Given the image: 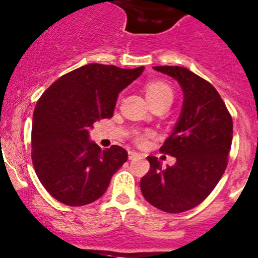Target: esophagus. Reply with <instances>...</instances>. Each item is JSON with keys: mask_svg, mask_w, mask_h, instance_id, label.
<instances>
[{"mask_svg": "<svg viewBox=\"0 0 258 258\" xmlns=\"http://www.w3.org/2000/svg\"><path fill=\"white\" fill-rule=\"evenodd\" d=\"M139 153L138 152H134V151H129V160H134V158L139 157Z\"/></svg>", "mask_w": 258, "mask_h": 258, "instance_id": "obj_1", "label": "esophagus"}]
</instances>
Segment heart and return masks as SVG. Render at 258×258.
<instances>
[{
  "mask_svg": "<svg viewBox=\"0 0 258 258\" xmlns=\"http://www.w3.org/2000/svg\"><path fill=\"white\" fill-rule=\"evenodd\" d=\"M146 96H147V100L150 101L151 106H155L157 103H167L170 106L174 100V92H172L171 87L165 82H158V80L150 82L146 86ZM148 136H150L148 133L138 134L136 137V141L138 143H143Z\"/></svg>",
  "mask_w": 258,
  "mask_h": 258,
  "instance_id": "heart-1",
  "label": "heart"
}]
</instances>
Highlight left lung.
<instances>
[{
	"label": "left lung",
	"mask_w": 258,
	"mask_h": 258,
	"mask_svg": "<svg viewBox=\"0 0 258 258\" xmlns=\"http://www.w3.org/2000/svg\"><path fill=\"white\" fill-rule=\"evenodd\" d=\"M174 78L184 94L180 116L160 151L174 156L172 166L162 167L148 156L150 170L141 179L143 197L170 214L198 206L214 190L228 165L233 120L220 94L207 80L181 66H153Z\"/></svg>",
	"instance_id": "left-lung-1"
}]
</instances>
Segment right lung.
<instances>
[{
	"mask_svg": "<svg viewBox=\"0 0 258 258\" xmlns=\"http://www.w3.org/2000/svg\"><path fill=\"white\" fill-rule=\"evenodd\" d=\"M143 66L121 69L89 63L58 78L38 100L33 113L32 161L47 192L68 206H84L107 190L127 160L120 146L101 150L89 141L100 119L112 117L117 96Z\"/></svg>",
	"mask_w": 258,
	"mask_h": 258,
	"instance_id": "1",
	"label": "right lung"
}]
</instances>
